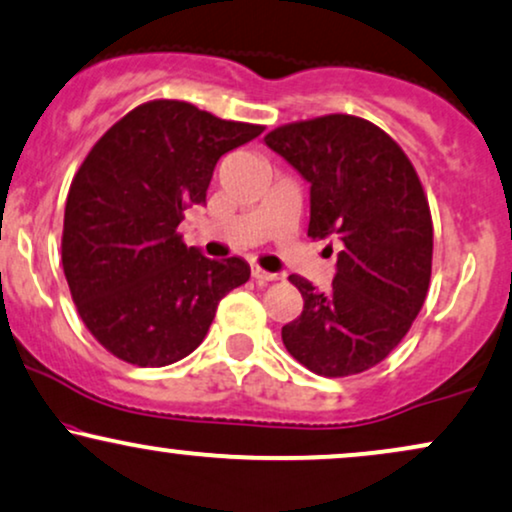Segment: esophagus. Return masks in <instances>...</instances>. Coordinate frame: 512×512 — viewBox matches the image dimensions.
Returning a JSON list of instances; mask_svg holds the SVG:
<instances>
[{
  "instance_id": "34e87169",
  "label": "esophagus",
  "mask_w": 512,
  "mask_h": 512,
  "mask_svg": "<svg viewBox=\"0 0 512 512\" xmlns=\"http://www.w3.org/2000/svg\"><path fill=\"white\" fill-rule=\"evenodd\" d=\"M252 279L255 281H276L279 279V274H272V272H264L262 267H257V264H252Z\"/></svg>"
}]
</instances>
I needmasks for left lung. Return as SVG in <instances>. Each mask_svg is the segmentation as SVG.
Masks as SVG:
<instances>
[{
    "label": "left lung",
    "instance_id": "left-lung-1",
    "mask_svg": "<svg viewBox=\"0 0 512 512\" xmlns=\"http://www.w3.org/2000/svg\"><path fill=\"white\" fill-rule=\"evenodd\" d=\"M264 143L310 183L307 236L343 243L329 291L291 276L305 305L281 329L283 346L322 377L365 372L403 341L432 279L434 226L415 166L350 114L286 123Z\"/></svg>",
    "mask_w": 512,
    "mask_h": 512
}]
</instances>
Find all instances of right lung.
<instances>
[{"mask_svg":"<svg viewBox=\"0 0 512 512\" xmlns=\"http://www.w3.org/2000/svg\"><path fill=\"white\" fill-rule=\"evenodd\" d=\"M260 133L195 104L155 100L116 121L80 164L61 264L83 324L119 360H183L207 336L219 300L250 279L248 262L209 260L176 229L190 205H205L219 157Z\"/></svg>","mask_w":512,"mask_h":512,"instance_id":"right-lung-1","label":"right lung"}]
</instances>
